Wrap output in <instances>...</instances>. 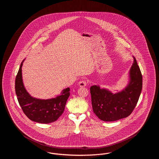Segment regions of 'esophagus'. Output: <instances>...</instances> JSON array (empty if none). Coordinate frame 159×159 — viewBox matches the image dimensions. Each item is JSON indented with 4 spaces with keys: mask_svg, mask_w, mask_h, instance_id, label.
<instances>
[{
    "mask_svg": "<svg viewBox=\"0 0 159 159\" xmlns=\"http://www.w3.org/2000/svg\"><path fill=\"white\" fill-rule=\"evenodd\" d=\"M78 85L80 87H84L87 85V82L86 80H81L78 83Z\"/></svg>",
    "mask_w": 159,
    "mask_h": 159,
    "instance_id": "1",
    "label": "esophagus"
}]
</instances>
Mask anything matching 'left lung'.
<instances>
[{"label": "left lung", "mask_w": 159, "mask_h": 159, "mask_svg": "<svg viewBox=\"0 0 159 159\" xmlns=\"http://www.w3.org/2000/svg\"><path fill=\"white\" fill-rule=\"evenodd\" d=\"M129 71L130 82L126 88L115 94L99 86H91L93 111L101 120L116 121L127 117L134 110L141 95L143 76L136 59Z\"/></svg>", "instance_id": "obj_1"}]
</instances>
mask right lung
<instances>
[{
	"label": "right lung",
	"instance_id": "add662e5",
	"mask_svg": "<svg viewBox=\"0 0 159 159\" xmlns=\"http://www.w3.org/2000/svg\"><path fill=\"white\" fill-rule=\"evenodd\" d=\"M22 61L15 78V93L24 113L32 121L49 123L56 121L63 113L67 100L70 96V88L64 89L61 95L54 98L40 99L31 97L23 84Z\"/></svg>",
	"mask_w": 159,
	"mask_h": 159
}]
</instances>
